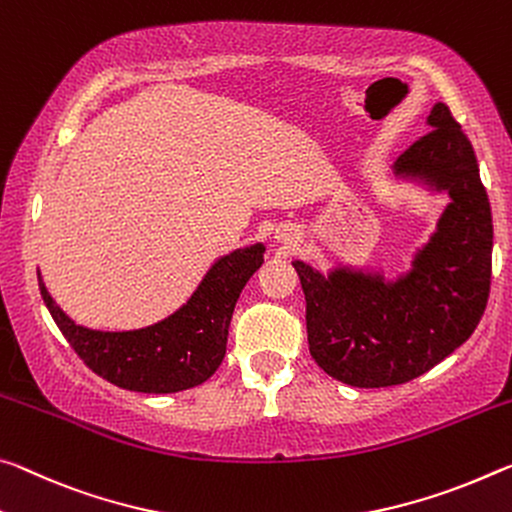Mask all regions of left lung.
<instances>
[{
  "instance_id": "left-lung-1",
  "label": "left lung",
  "mask_w": 512,
  "mask_h": 512,
  "mask_svg": "<svg viewBox=\"0 0 512 512\" xmlns=\"http://www.w3.org/2000/svg\"><path fill=\"white\" fill-rule=\"evenodd\" d=\"M394 164L399 177L449 193L437 230L410 273L330 271L294 262L305 294L307 344L328 376L351 387H392L421 376L472 337L492 278V212L472 143L444 102Z\"/></svg>"
}]
</instances>
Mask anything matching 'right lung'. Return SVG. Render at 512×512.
<instances>
[{
    "instance_id": "add662e5",
    "label": "right lung",
    "mask_w": 512,
    "mask_h": 512,
    "mask_svg": "<svg viewBox=\"0 0 512 512\" xmlns=\"http://www.w3.org/2000/svg\"><path fill=\"white\" fill-rule=\"evenodd\" d=\"M262 262V243L234 250L218 259L175 314L154 326L125 332L77 326L54 303L40 278L38 287L54 323L88 369L132 392L170 394L205 383L221 367L234 305Z\"/></svg>"
}]
</instances>
